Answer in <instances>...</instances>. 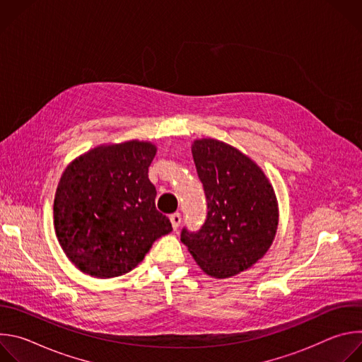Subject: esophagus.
<instances>
[{
	"mask_svg": "<svg viewBox=\"0 0 362 362\" xmlns=\"http://www.w3.org/2000/svg\"><path fill=\"white\" fill-rule=\"evenodd\" d=\"M170 222H172V226H173V229L176 230L179 226H180V222H182V215L180 214H173V215H170Z\"/></svg>",
	"mask_w": 362,
	"mask_h": 362,
	"instance_id": "obj_1",
	"label": "esophagus"
}]
</instances>
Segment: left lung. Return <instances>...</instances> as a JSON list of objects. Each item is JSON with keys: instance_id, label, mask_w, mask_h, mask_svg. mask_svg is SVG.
I'll use <instances>...</instances> for the list:
<instances>
[{"instance_id": "left-lung-1", "label": "left lung", "mask_w": 362, "mask_h": 362, "mask_svg": "<svg viewBox=\"0 0 362 362\" xmlns=\"http://www.w3.org/2000/svg\"><path fill=\"white\" fill-rule=\"evenodd\" d=\"M208 215L197 232L180 240L196 264L214 278H230L256 264L278 229V202L262 169L233 146L216 139L192 144Z\"/></svg>"}]
</instances>
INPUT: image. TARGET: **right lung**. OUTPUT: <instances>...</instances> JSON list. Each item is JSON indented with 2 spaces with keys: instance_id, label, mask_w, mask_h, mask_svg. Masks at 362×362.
Segmentation results:
<instances>
[{
  "instance_id": "right-lung-1",
  "label": "right lung",
  "mask_w": 362,
  "mask_h": 362,
  "mask_svg": "<svg viewBox=\"0 0 362 362\" xmlns=\"http://www.w3.org/2000/svg\"><path fill=\"white\" fill-rule=\"evenodd\" d=\"M158 147L130 140L103 144L73 160L54 197V228L69 259L94 278L134 269L153 242L170 233L156 209L148 166Z\"/></svg>"
}]
</instances>
